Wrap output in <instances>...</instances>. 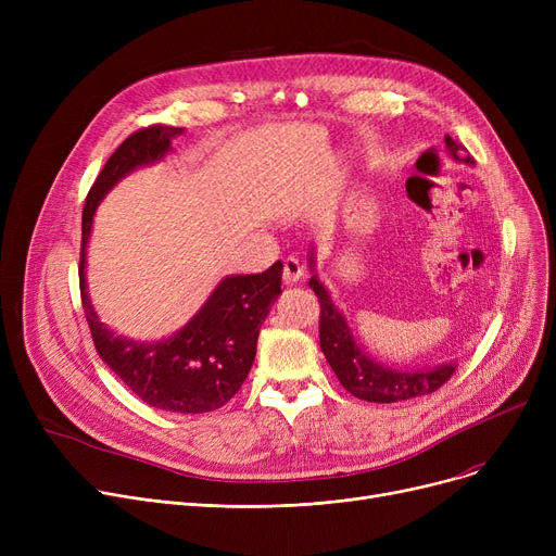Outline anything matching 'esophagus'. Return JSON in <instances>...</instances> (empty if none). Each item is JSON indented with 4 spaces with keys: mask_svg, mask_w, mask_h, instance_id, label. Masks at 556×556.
<instances>
[{
    "mask_svg": "<svg viewBox=\"0 0 556 556\" xmlns=\"http://www.w3.org/2000/svg\"><path fill=\"white\" fill-rule=\"evenodd\" d=\"M304 275V266L300 263V258L295 256H286L283 258V281L286 283H298Z\"/></svg>",
    "mask_w": 556,
    "mask_h": 556,
    "instance_id": "esophagus-1",
    "label": "esophagus"
}]
</instances>
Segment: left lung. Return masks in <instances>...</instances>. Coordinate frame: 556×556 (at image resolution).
Returning a JSON list of instances; mask_svg holds the SVG:
<instances>
[{"instance_id": "8db88e82", "label": "left lung", "mask_w": 556, "mask_h": 556, "mask_svg": "<svg viewBox=\"0 0 556 556\" xmlns=\"http://www.w3.org/2000/svg\"><path fill=\"white\" fill-rule=\"evenodd\" d=\"M446 146L453 157L466 151L453 137H446ZM464 162L473 164V157L466 155ZM308 286L319 302V346H323L331 369L349 394L369 403H399L440 390L455 374L453 363L428 371H396L374 363L356 344L352 329L346 327V319L333 306L327 288L315 277Z\"/></svg>"}]
</instances>
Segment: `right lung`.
Instances as JSON below:
<instances>
[{
    "instance_id": "right-lung-1",
    "label": "right lung",
    "mask_w": 556,
    "mask_h": 556,
    "mask_svg": "<svg viewBox=\"0 0 556 556\" xmlns=\"http://www.w3.org/2000/svg\"><path fill=\"white\" fill-rule=\"evenodd\" d=\"M185 128L153 124L116 149L94 180L83 207L80 302L97 354L143 401L160 410L200 415L237 394L254 363L263 319L281 293V263L261 275L227 277L191 323L164 342H132L99 323L85 290V245L103 195L132 168L160 160Z\"/></svg>"
}]
</instances>
